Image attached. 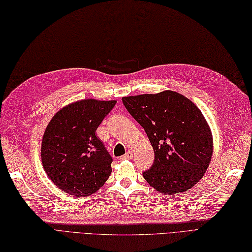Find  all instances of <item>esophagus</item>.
I'll use <instances>...</instances> for the list:
<instances>
[{
	"mask_svg": "<svg viewBox=\"0 0 252 252\" xmlns=\"http://www.w3.org/2000/svg\"><path fill=\"white\" fill-rule=\"evenodd\" d=\"M132 157H133L132 152H131V151H127L124 156H122V157L120 158V159H122V161H123V159H131Z\"/></svg>",
	"mask_w": 252,
	"mask_h": 252,
	"instance_id": "esophagus-1",
	"label": "esophagus"
}]
</instances>
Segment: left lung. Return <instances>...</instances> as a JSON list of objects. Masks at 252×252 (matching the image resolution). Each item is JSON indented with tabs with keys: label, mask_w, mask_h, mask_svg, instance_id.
<instances>
[{
	"label": "left lung",
	"mask_w": 252,
	"mask_h": 252,
	"mask_svg": "<svg viewBox=\"0 0 252 252\" xmlns=\"http://www.w3.org/2000/svg\"><path fill=\"white\" fill-rule=\"evenodd\" d=\"M144 128L155 161L143 177L158 191L184 192L199 182L212 156V135L201 110L171 90L122 98Z\"/></svg>",
	"instance_id": "left-lung-1"
}]
</instances>
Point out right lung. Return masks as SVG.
Here are the masks:
<instances>
[{"mask_svg":"<svg viewBox=\"0 0 252 252\" xmlns=\"http://www.w3.org/2000/svg\"><path fill=\"white\" fill-rule=\"evenodd\" d=\"M116 103L93 98L75 102L49 122L42 141V163L64 192L87 196L109 178L112 158L95 132Z\"/></svg>","mask_w":252,"mask_h":252,"instance_id":"obj_1","label":"right lung"}]
</instances>
